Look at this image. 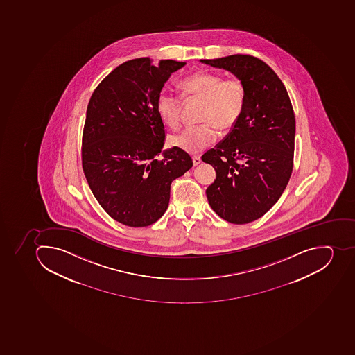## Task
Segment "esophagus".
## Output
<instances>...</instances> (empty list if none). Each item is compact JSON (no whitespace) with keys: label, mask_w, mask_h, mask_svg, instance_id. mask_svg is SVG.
<instances>
[{"label":"esophagus","mask_w":355,"mask_h":355,"mask_svg":"<svg viewBox=\"0 0 355 355\" xmlns=\"http://www.w3.org/2000/svg\"><path fill=\"white\" fill-rule=\"evenodd\" d=\"M200 162H202V160H200V155H193V166H197V164H200Z\"/></svg>","instance_id":"1"}]
</instances>
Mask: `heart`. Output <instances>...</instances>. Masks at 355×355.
Instances as JSON below:
<instances>
[{
	"instance_id": "obj_1",
	"label": "heart",
	"mask_w": 355,
	"mask_h": 355,
	"mask_svg": "<svg viewBox=\"0 0 355 355\" xmlns=\"http://www.w3.org/2000/svg\"><path fill=\"white\" fill-rule=\"evenodd\" d=\"M182 95L205 98L200 125H188L170 135L173 147L188 153H198L214 144L218 128L230 131L240 119L244 106V87L238 78H224L222 73L200 71L186 77L179 84ZM155 107L164 123L178 126L182 121V100L173 92H160Z\"/></svg>"
}]
</instances>
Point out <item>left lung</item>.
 Segmentation results:
<instances>
[{
    "instance_id": "left-lung-1",
    "label": "left lung",
    "mask_w": 355,
    "mask_h": 355,
    "mask_svg": "<svg viewBox=\"0 0 355 355\" xmlns=\"http://www.w3.org/2000/svg\"><path fill=\"white\" fill-rule=\"evenodd\" d=\"M241 80L244 106L226 138L202 155L216 179L206 189L213 211L233 224L263 216L293 171L296 121L287 89L266 62L248 55L200 59Z\"/></svg>"
}]
</instances>
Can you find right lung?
Returning a JSON list of instances; mask_svg holds the SVG:
<instances>
[{
    "instance_id": "right-lung-1",
    "label": "right lung",
    "mask_w": 355,
    "mask_h": 355,
    "mask_svg": "<svg viewBox=\"0 0 355 355\" xmlns=\"http://www.w3.org/2000/svg\"><path fill=\"white\" fill-rule=\"evenodd\" d=\"M185 64L132 59L110 73L88 103L83 169L103 209L124 225L157 222L169 205L171 182L193 167L184 150L162 151L164 125L155 107L164 83Z\"/></svg>"
}]
</instances>
